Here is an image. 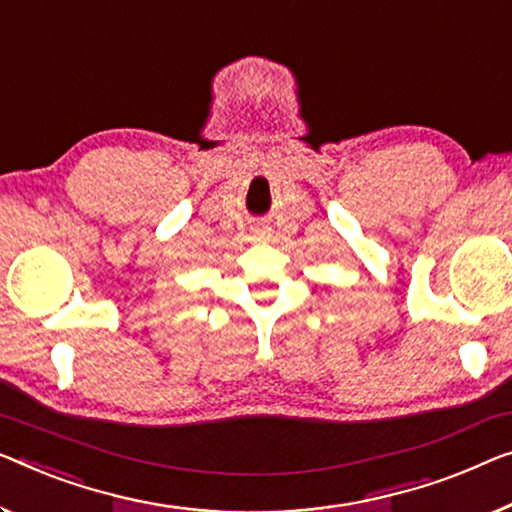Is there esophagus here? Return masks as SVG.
<instances>
[{"instance_id":"1","label":"esophagus","mask_w":512,"mask_h":512,"mask_svg":"<svg viewBox=\"0 0 512 512\" xmlns=\"http://www.w3.org/2000/svg\"><path fill=\"white\" fill-rule=\"evenodd\" d=\"M257 234H259V236H266V230H257Z\"/></svg>"}]
</instances>
